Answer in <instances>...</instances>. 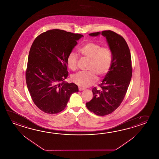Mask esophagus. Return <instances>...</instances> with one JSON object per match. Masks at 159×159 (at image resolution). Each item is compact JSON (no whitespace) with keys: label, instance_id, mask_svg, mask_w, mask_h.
<instances>
[{"label":"esophagus","instance_id":"1","mask_svg":"<svg viewBox=\"0 0 159 159\" xmlns=\"http://www.w3.org/2000/svg\"><path fill=\"white\" fill-rule=\"evenodd\" d=\"M79 90L80 91H84V90H85V89L83 88L79 87Z\"/></svg>","mask_w":159,"mask_h":159}]
</instances>
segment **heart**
I'll return each instance as SVG.
<instances>
[{
  "mask_svg": "<svg viewBox=\"0 0 159 159\" xmlns=\"http://www.w3.org/2000/svg\"><path fill=\"white\" fill-rule=\"evenodd\" d=\"M85 57L91 59L89 66V71L79 72L72 76V81L81 87H87L97 81L96 74L104 77L109 71L112 63V54L107 46H102L100 43L88 42L79 49ZM78 56L74 52H71L67 58V65L72 71L78 66Z\"/></svg>",
  "mask_w": 159,
  "mask_h": 159,
  "instance_id": "heart-1",
  "label": "heart"
}]
</instances>
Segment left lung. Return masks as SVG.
<instances>
[{"label": "left lung", "mask_w": 159, "mask_h": 159, "mask_svg": "<svg viewBox=\"0 0 159 159\" xmlns=\"http://www.w3.org/2000/svg\"><path fill=\"white\" fill-rule=\"evenodd\" d=\"M100 34L107 39L112 54V63L100 88L92 89L93 97L86 103L88 109L97 116L111 113L122 102L132 76V66L130 49L125 39L111 30L92 33L89 36Z\"/></svg>", "instance_id": "8db88e82"}]
</instances>
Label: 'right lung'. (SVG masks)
<instances>
[{
    "instance_id": "right-lung-1",
    "label": "right lung",
    "mask_w": 159,
    "mask_h": 159,
    "mask_svg": "<svg viewBox=\"0 0 159 159\" xmlns=\"http://www.w3.org/2000/svg\"><path fill=\"white\" fill-rule=\"evenodd\" d=\"M83 35L61 29L49 30L37 37L29 51L26 82L33 101L46 113H58L77 85L64 80L68 76L67 58Z\"/></svg>"
}]
</instances>
